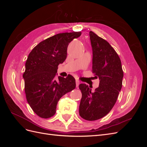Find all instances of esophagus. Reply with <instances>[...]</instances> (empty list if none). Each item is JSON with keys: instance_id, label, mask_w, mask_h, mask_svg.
<instances>
[{"instance_id": "1", "label": "esophagus", "mask_w": 147, "mask_h": 147, "mask_svg": "<svg viewBox=\"0 0 147 147\" xmlns=\"http://www.w3.org/2000/svg\"><path fill=\"white\" fill-rule=\"evenodd\" d=\"M79 84H80V81L78 80H76V86L78 87Z\"/></svg>"}]
</instances>
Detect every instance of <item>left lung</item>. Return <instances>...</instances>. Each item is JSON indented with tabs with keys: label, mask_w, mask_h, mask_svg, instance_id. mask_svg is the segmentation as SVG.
I'll use <instances>...</instances> for the list:
<instances>
[{
	"label": "left lung",
	"mask_w": 147,
	"mask_h": 147,
	"mask_svg": "<svg viewBox=\"0 0 147 147\" xmlns=\"http://www.w3.org/2000/svg\"><path fill=\"white\" fill-rule=\"evenodd\" d=\"M90 37L92 50V70L99 77V86L94 92L86 84L79 85L82 97L80 116L88 121H95L107 115L112 109L122 88L123 71L117 52L105 40L92 31Z\"/></svg>",
	"instance_id": "8db88e82"
}]
</instances>
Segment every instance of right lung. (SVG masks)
<instances>
[{
	"label": "right lung",
	"mask_w": 147,
	"mask_h": 147,
	"mask_svg": "<svg viewBox=\"0 0 147 147\" xmlns=\"http://www.w3.org/2000/svg\"><path fill=\"white\" fill-rule=\"evenodd\" d=\"M81 32L57 34L40 42L30 51L26 62L24 91L31 109L38 117L49 118L56 113L59 100L76 87L71 75L55 79L58 65L67 57V50Z\"/></svg>",
	"instance_id": "add662e5"
}]
</instances>
